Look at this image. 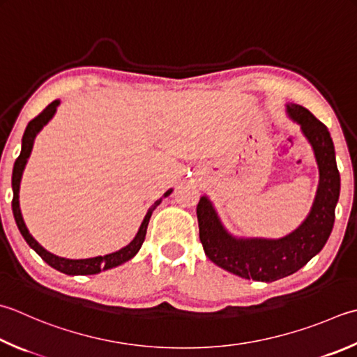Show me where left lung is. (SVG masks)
<instances>
[{"label":"left lung","instance_id":"1","mask_svg":"<svg viewBox=\"0 0 357 357\" xmlns=\"http://www.w3.org/2000/svg\"><path fill=\"white\" fill-rule=\"evenodd\" d=\"M286 111L311 144L320 174L316 199L302 225L278 240L236 238L221 225L211 199L201 197L197 206L199 240L208 260L248 280L269 283L294 274L324 249L334 226L340 174L330 131L300 105H288Z\"/></svg>","mask_w":357,"mask_h":357}]
</instances>
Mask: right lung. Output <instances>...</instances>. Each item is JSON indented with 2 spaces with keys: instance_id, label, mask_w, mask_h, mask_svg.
Returning <instances> with one entry per match:
<instances>
[{
  "instance_id": "add662e5",
  "label": "right lung",
  "mask_w": 357,
  "mask_h": 357,
  "mask_svg": "<svg viewBox=\"0 0 357 357\" xmlns=\"http://www.w3.org/2000/svg\"><path fill=\"white\" fill-rule=\"evenodd\" d=\"M60 105V100H54L52 103H49L47 107L41 111V113L32 119V121L27 123L26 131L23 135V141H21V153L20 156L17 158L15 164H13V172H12V190H13V199H12V212H13V218H15L17 226L20 229L21 235H23V238L26 240V243L29 244V246L37 252L43 260L49 264V266L57 269L63 274H68V275H93V274H99L100 271H107L111 268H116L119 264H122L125 261L131 260L132 257H135L139 249H141L142 243L145 240V234H146V227H149V221L151 218V213L155 208L160 204V201L162 198H159L155 204H153L149 212H146L145 218L142 221L141 227H139L137 234L135 238L127 246L116 250L113 254H108V255H100V257H94V258H83V260H71V258H63V257H57L51 252H47V250L40 246L38 241L33 238V236L29 234V230H27L24 221H23V215H21L20 211V183H21V176H23V172H24V167L27 164V159L31 156V151H32V146H33V141H35V136L38 135L40 130L45 127V125L51 121L52 116L55 114V111H57V107ZM172 193V188L170 190H167L164 193V198L169 197Z\"/></svg>"
}]
</instances>
